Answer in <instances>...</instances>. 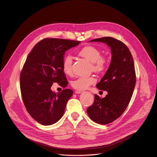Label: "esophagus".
Returning <instances> with one entry per match:
<instances>
[{"label":"esophagus","mask_w":157,"mask_h":157,"mask_svg":"<svg viewBox=\"0 0 157 157\" xmlns=\"http://www.w3.org/2000/svg\"><path fill=\"white\" fill-rule=\"evenodd\" d=\"M82 93V91H80V90H76V91H75V93H76V94H80V93Z\"/></svg>","instance_id":"1"}]
</instances>
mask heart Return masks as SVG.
Masks as SVG:
<instances>
[{"mask_svg": "<svg viewBox=\"0 0 157 157\" xmlns=\"http://www.w3.org/2000/svg\"><path fill=\"white\" fill-rule=\"evenodd\" d=\"M79 56L83 57L89 61L91 62V66L93 71L96 72H101L105 69L107 66V59L103 56H101L100 50L93 46H88L83 48L79 52ZM73 59L70 55L66 56L63 61L62 67L63 72L70 75L72 73ZM96 79L93 76L79 77L73 81L71 85L78 90H86L91 85L96 82Z\"/></svg>", "mask_w": 157, "mask_h": 157, "instance_id": "b5f03b06", "label": "heart"}]
</instances>
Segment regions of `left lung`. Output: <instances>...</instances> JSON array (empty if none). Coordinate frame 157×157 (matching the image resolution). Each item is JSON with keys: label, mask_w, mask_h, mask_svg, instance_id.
Segmentation results:
<instances>
[{"label": "left lung", "mask_w": 157, "mask_h": 157, "mask_svg": "<svg viewBox=\"0 0 157 157\" xmlns=\"http://www.w3.org/2000/svg\"><path fill=\"white\" fill-rule=\"evenodd\" d=\"M90 42H103L111 51L110 65L96 84L99 90L106 91L108 94L103 98L95 94L93 104L87 109L93 121L106 124L118 118L130 103L136 84L134 61L129 49L119 40L105 37Z\"/></svg>", "instance_id": "obj_1"}]
</instances>
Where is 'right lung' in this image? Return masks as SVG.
<instances>
[{
  "label": "right lung",
  "mask_w": 157,
  "mask_h": 157,
  "mask_svg": "<svg viewBox=\"0 0 157 157\" xmlns=\"http://www.w3.org/2000/svg\"><path fill=\"white\" fill-rule=\"evenodd\" d=\"M80 41L46 38L36 44L28 55L20 76V87L24 106L37 122L51 125L63 116L73 91L63 90L56 94L51 90L53 82L66 88L68 84L62 64L66 51Z\"/></svg>",
  "instance_id": "right-lung-1"
}]
</instances>
